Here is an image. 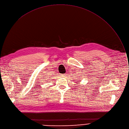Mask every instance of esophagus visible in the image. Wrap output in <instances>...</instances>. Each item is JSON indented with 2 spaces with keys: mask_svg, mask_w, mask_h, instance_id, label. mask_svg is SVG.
<instances>
[{
  "mask_svg": "<svg viewBox=\"0 0 129 129\" xmlns=\"http://www.w3.org/2000/svg\"><path fill=\"white\" fill-rule=\"evenodd\" d=\"M61 76H63V77H64V76H66V75H65V74H62Z\"/></svg>",
  "mask_w": 129,
  "mask_h": 129,
  "instance_id": "34e87169",
  "label": "esophagus"
}]
</instances>
